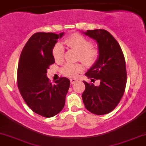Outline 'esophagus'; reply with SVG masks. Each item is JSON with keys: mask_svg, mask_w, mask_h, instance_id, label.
Segmentation results:
<instances>
[{"mask_svg": "<svg viewBox=\"0 0 146 146\" xmlns=\"http://www.w3.org/2000/svg\"><path fill=\"white\" fill-rule=\"evenodd\" d=\"M70 81H71V84H75L77 81H78V80H76V79H74V78H72L70 80Z\"/></svg>", "mask_w": 146, "mask_h": 146, "instance_id": "34e87169", "label": "esophagus"}]
</instances>
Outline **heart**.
Here are the masks:
<instances>
[{
	"instance_id": "obj_1",
	"label": "heart",
	"mask_w": 146,
	"mask_h": 146,
	"mask_svg": "<svg viewBox=\"0 0 146 146\" xmlns=\"http://www.w3.org/2000/svg\"><path fill=\"white\" fill-rule=\"evenodd\" d=\"M68 48L78 52V60H81L87 66H93L98 62L100 51L98 46L93 45L92 42L86 36L75 33L68 36L64 40ZM65 49L60 42H57L52 49V56L57 62H61L64 58ZM84 71L81 63H67L62 68L64 75L70 78H76Z\"/></svg>"
}]
</instances>
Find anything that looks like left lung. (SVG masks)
I'll list each match as a JSON object with an SVG mask.
<instances>
[{
  "instance_id": "left-lung-1",
  "label": "left lung",
  "mask_w": 146,
  "mask_h": 146,
  "mask_svg": "<svg viewBox=\"0 0 146 146\" xmlns=\"http://www.w3.org/2000/svg\"><path fill=\"white\" fill-rule=\"evenodd\" d=\"M86 36L98 42L100 51L96 63L86 73L91 82L98 79L99 86L84 83L82 100L90 113L98 115L108 114L115 109L124 94L127 82L125 58L115 38L104 29L87 30Z\"/></svg>"
}]
</instances>
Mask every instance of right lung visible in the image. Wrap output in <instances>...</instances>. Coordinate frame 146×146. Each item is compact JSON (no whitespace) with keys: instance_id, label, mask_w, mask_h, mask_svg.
I'll list each match as a JSON object with an SVG mask.
<instances>
[{"instance_id":"obj_1","label":"right lung","mask_w":146,"mask_h":146,"mask_svg":"<svg viewBox=\"0 0 146 146\" xmlns=\"http://www.w3.org/2000/svg\"><path fill=\"white\" fill-rule=\"evenodd\" d=\"M63 34L34 33L25 45L18 62L17 85L22 98L34 113L46 118L63 109L70 86L68 78L60 77L52 84L46 75L55 63L52 49Z\"/></svg>"}]
</instances>
